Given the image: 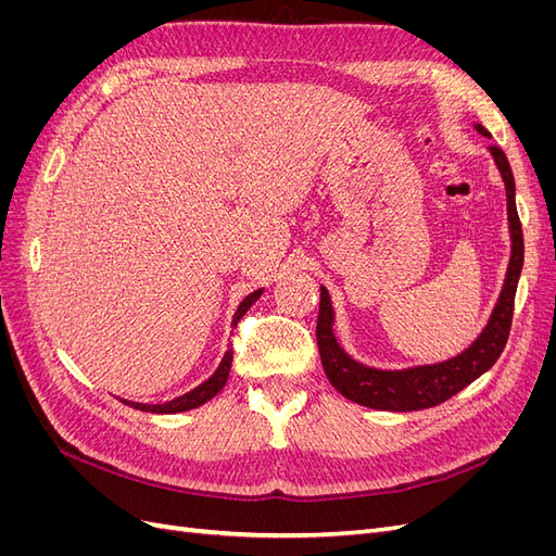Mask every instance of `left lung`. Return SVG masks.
I'll list each match as a JSON object with an SVG mask.
<instances>
[{"mask_svg":"<svg viewBox=\"0 0 556 556\" xmlns=\"http://www.w3.org/2000/svg\"><path fill=\"white\" fill-rule=\"evenodd\" d=\"M482 137L492 139L480 123L473 125ZM490 155L506 185L508 201V231H510V260L508 271L503 278L496 304L490 313V319L478 333V339L470 343L459 355L433 364H415L406 368H378L366 366L345 352L333 333L336 313L331 306L329 290L319 288V315H317V348L323 359L325 374L329 382L345 399L359 403L366 408L390 410V413H408L439 406L466 384L478 380L482 374L490 371L498 355L506 348L508 331L513 323V304L517 282L525 264V239H521V225L515 206V178L510 172L508 157L503 155L498 146H490Z\"/></svg>","mask_w":556,"mask_h":556,"instance_id":"obj_1","label":"left lung"}]
</instances>
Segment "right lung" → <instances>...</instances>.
Here are the masks:
<instances>
[{"label": "right lung", "instance_id": "obj_1", "mask_svg": "<svg viewBox=\"0 0 556 556\" xmlns=\"http://www.w3.org/2000/svg\"><path fill=\"white\" fill-rule=\"evenodd\" d=\"M262 294H264V288L255 290V292L248 294V296L241 301L237 313H233V319H231L233 327H237L239 319L248 313V308H250L252 304H255V301H257ZM231 359H233V350L229 348V350L225 352V357L220 359V364H217L215 374H213L208 380L197 384L194 390H190L188 394L176 396V399H172V401H164V403H139V401H127V399H121V401L125 403V406H131V408L143 410V413H157V415H172V413H185V410L199 408V406H204L206 401H211V399L227 384V378H229V371H231Z\"/></svg>", "mask_w": 556, "mask_h": 556}]
</instances>
